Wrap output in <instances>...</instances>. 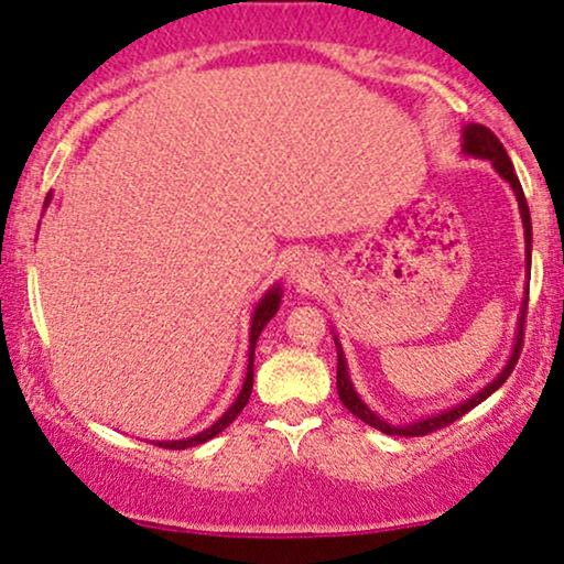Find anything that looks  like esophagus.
Here are the masks:
<instances>
[{"mask_svg":"<svg viewBox=\"0 0 564 564\" xmlns=\"http://www.w3.org/2000/svg\"><path fill=\"white\" fill-rule=\"evenodd\" d=\"M291 278L296 283H310L318 278V260L313 254H300L291 262Z\"/></svg>","mask_w":564,"mask_h":564,"instance_id":"obj_1","label":"esophagus"}]
</instances>
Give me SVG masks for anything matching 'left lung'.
<instances>
[{
    "mask_svg": "<svg viewBox=\"0 0 564 564\" xmlns=\"http://www.w3.org/2000/svg\"><path fill=\"white\" fill-rule=\"evenodd\" d=\"M462 153L464 156H471V159H485L494 164V170L501 174L503 180H507L511 191H514L517 196V206H520V217H522V228H525V262H528V273H530V243H533V225H530V209H528V200H525V193H522V185L520 180H517V172L514 166H511V161L507 156V151H503V145L498 142V138L494 132H490L488 127L482 124H467L462 129ZM530 281V278H528ZM525 310H528V296L525 302H522V313H520V321H517V332H514V347H511V355L507 360V366L501 368V373L494 381H488V384L482 387L480 392H475L471 398L462 400L458 405H451L445 408V411L435 413V416H424L419 419V422H400V424H390L387 419H381L377 411H371V408L366 405V400L360 398L358 390H355L352 379H349V368H347V358H345V349H341L339 339L334 336L336 341V390H339V400L345 403V408L349 413H355V416L360 419V422H366L368 426H373V430L384 432V435H398V437H419V435H430V432L435 430H443V426H448L456 422V419H462L464 413L471 411L475 405H480L482 400H488L490 394H494L498 387L503 384V381L509 379L511 368H514L517 358H520V349H522V328H525Z\"/></svg>",
    "mask_w": 564,
    "mask_h": 564,
    "instance_id": "8db88e82",
    "label": "left lung"
}]
</instances>
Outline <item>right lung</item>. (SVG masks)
Listing matches in <instances>:
<instances>
[{
  "label": "right lung",
  "mask_w": 564,
  "mask_h": 564,
  "mask_svg": "<svg viewBox=\"0 0 564 564\" xmlns=\"http://www.w3.org/2000/svg\"><path fill=\"white\" fill-rule=\"evenodd\" d=\"M50 198H53V193H50L47 200H44V206L50 204ZM281 296H283L281 283H275V286H270L268 291H264L262 300L257 302L254 313H251V328H249V364H246V379H243L241 392H238L236 403H232V405L228 408V411H225L223 416H219L217 422L209 426V430L198 432V435L185 437V440H159L156 445H164V448H174V451L193 448V445H200V443H206V440L217 437L219 432L225 430V426H230V424H232V419H236L238 413L243 411L246 403H249V398H251V384H254V347H257V339H260L262 328L268 326V323L275 318L278 307H281Z\"/></svg>",
  "instance_id": "right-lung-1"
}]
</instances>
